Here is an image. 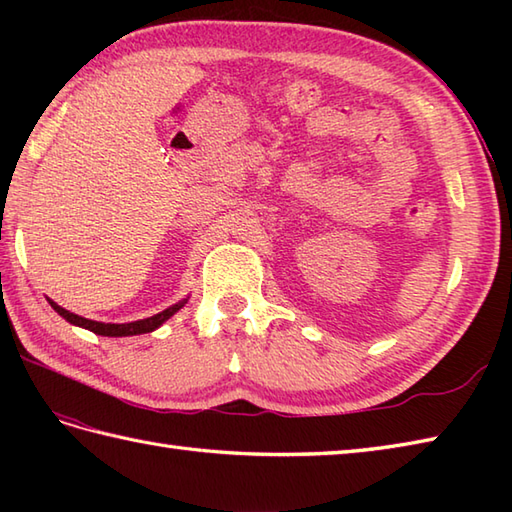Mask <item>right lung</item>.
<instances>
[{
    "instance_id": "add662e5",
    "label": "right lung",
    "mask_w": 512,
    "mask_h": 512,
    "mask_svg": "<svg viewBox=\"0 0 512 512\" xmlns=\"http://www.w3.org/2000/svg\"><path fill=\"white\" fill-rule=\"evenodd\" d=\"M48 301H50V306L54 308V312H59L61 317H63L65 321H68V323L79 325V328H85V330H90V332H94V334H101V336H134V334L154 332V330L160 328V325L165 323L169 317H173V314H176V312L184 306V303H187V299H182V301H178V303H173L171 308L154 314V317L140 319V321H132V323H101V321L83 319V317H79V314H74V312H70V310H65V308L57 306V303H54L52 299H48Z\"/></svg>"
}]
</instances>
